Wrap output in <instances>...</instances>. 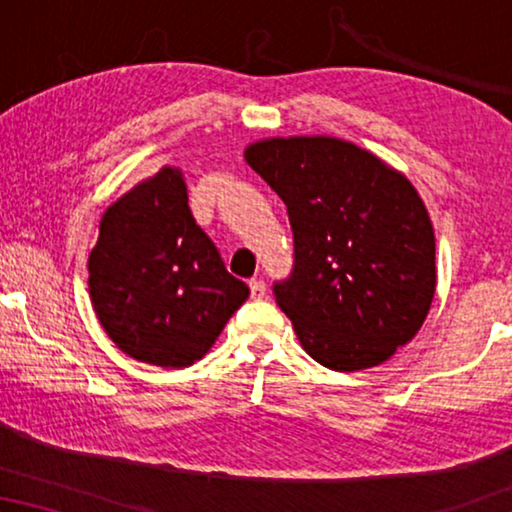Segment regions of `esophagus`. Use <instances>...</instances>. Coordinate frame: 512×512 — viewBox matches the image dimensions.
Masks as SVG:
<instances>
[{
	"instance_id": "esophagus-1",
	"label": "esophagus",
	"mask_w": 512,
	"mask_h": 512,
	"mask_svg": "<svg viewBox=\"0 0 512 512\" xmlns=\"http://www.w3.org/2000/svg\"><path fill=\"white\" fill-rule=\"evenodd\" d=\"M249 289H251V298H254V300L265 298V282H263V279H251Z\"/></svg>"
}]
</instances>
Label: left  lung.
<instances>
[{"instance_id": "left-lung-1", "label": "left lung", "mask_w": 512, "mask_h": 512, "mask_svg": "<svg viewBox=\"0 0 512 512\" xmlns=\"http://www.w3.org/2000/svg\"><path fill=\"white\" fill-rule=\"evenodd\" d=\"M244 158L284 200L293 270L277 305L321 366H380L415 338L436 293V237L415 186L335 137H275Z\"/></svg>"}]
</instances>
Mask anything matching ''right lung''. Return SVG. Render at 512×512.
Here are the masks:
<instances>
[{"label":"right lung","instance_id":"right-lung-1","mask_svg":"<svg viewBox=\"0 0 512 512\" xmlns=\"http://www.w3.org/2000/svg\"><path fill=\"white\" fill-rule=\"evenodd\" d=\"M88 289L116 347L160 368L202 359L249 298V286L230 275L195 223L174 167H163L104 212L88 256Z\"/></svg>","mask_w":512,"mask_h":512}]
</instances>
